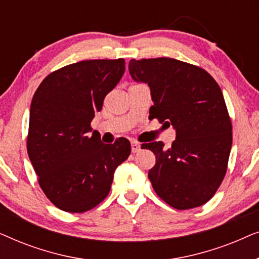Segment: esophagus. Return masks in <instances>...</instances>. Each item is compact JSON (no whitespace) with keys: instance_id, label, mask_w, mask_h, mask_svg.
Returning a JSON list of instances; mask_svg holds the SVG:
<instances>
[{"instance_id":"esophagus-1","label":"esophagus","mask_w":259,"mask_h":259,"mask_svg":"<svg viewBox=\"0 0 259 259\" xmlns=\"http://www.w3.org/2000/svg\"><path fill=\"white\" fill-rule=\"evenodd\" d=\"M131 146H132V153H137V152L140 151V144L137 143V141H132Z\"/></svg>"}]
</instances>
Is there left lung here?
I'll return each instance as SVG.
<instances>
[{"mask_svg":"<svg viewBox=\"0 0 259 259\" xmlns=\"http://www.w3.org/2000/svg\"><path fill=\"white\" fill-rule=\"evenodd\" d=\"M130 74L147 83L150 118L176 130V140L143 144L155 165L148 179L155 193L177 210L207 203L224 179L232 145V125L221 87L206 70L171 58L132 59Z\"/></svg>","mask_w":259,"mask_h":259,"instance_id":"8db88e82","label":"left lung"}]
</instances>
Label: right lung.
Returning <instances> with one entry per match:
<instances>
[{
  "instance_id": "right-lung-1",
  "label": "right lung",
  "mask_w": 259,
  "mask_h": 259,
  "mask_svg": "<svg viewBox=\"0 0 259 259\" xmlns=\"http://www.w3.org/2000/svg\"><path fill=\"white\" fill-rule=\"evenodd\" d=\"M125 73V60H86L49 74L30 105L27 151L46 197L60 210L82 213L108 196L131 144H104L92 131L95 113Z\"/></svg>"
}]
</instances>
